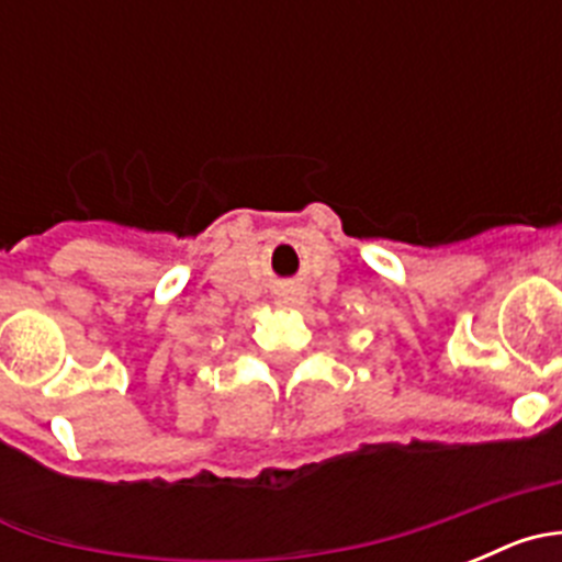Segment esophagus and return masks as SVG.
Here are the masks:
<instances>
[{
  "instance_id": "esophagus-1",
  "label": "esophagus",
  "mask_w": 562,
  "mask_h": 562,
  "mask_svg": "<svg viewBox=\"0 0 562 562\" xmlns=\"http://www.w3.org/2000/svg\"><path fill=\"white\" fill-rule=\"evenodd\" d=\"M284 301H286V304H295V301H297V295H286Z\"/></svg>"
}]
</instances>
